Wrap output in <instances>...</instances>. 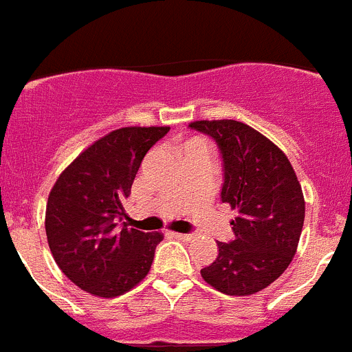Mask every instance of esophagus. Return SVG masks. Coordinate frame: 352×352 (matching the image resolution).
<instances>
[{"instance_id":"34e87169","label":"esophagus","mask_w":352,"mask_h":352,"mask_svg":"<svg viewBox=\"0 0 352 352\" xmlns=\"http://www.w3.org/2000/svg\"><path fill=\"white\" fill-rule=\"evenodd\" d=\"M170 235H173L174 239H178V241H190V239H192V234H182V232H170Z\"/></svg>"}]
</instances>
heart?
Wrapping results in <instances>:
<instances>
[{"instance_id":"b5f03b06","label":"heart","mask_w":352,"mask_h":352,"mask_svg":"<svg viewBox=\"0 0 352 352\" xmlns=\"http://www.w3.org/2000/svg\"><path fill=\"white\" fill-rule=\"evenodd\" d=\"M188 144H206L204 141H201V140H193V141H190Z\"/></svg>"}]
</instances>
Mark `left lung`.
<instances>
[{
	"label": "left lung",
	"instance_id": "obj_1",
	"mask_svg": "<svg viewBox=\"0 0 352 352\" xmlns=\"http://www.w3.org/2000/svg\"><path fill=\"white\" fill-rule=\"evenodd\" d=\"M190 127L216 141L223 159L221 202L237 211L235 239L201 270L225 295L246 296L272 285L292 263L305 218L302 186L269 138L237 120H197Z\"/></svg>",
	"mask_w": 352,
	"mask_h": 352
}]
</instances>
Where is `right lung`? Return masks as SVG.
Returning a JSON list of instances; mask_svg holds the SVG:
<instances>
[{"label":"right lung","instance_id":"add662e5","mask_svg":"<svg viewBox=\"0 0 352 352\" xmlns=\"http://www.w3.org/2000/svg\"><path fill=\"white\" fill-rule=\"evenodd\" d=\"M167 132L169 127L109 132L83 150L50 190L45 230L52 256L67 279L90 295H124L150 272L164 235L118 221L144 155Z\"/></svg>","mask_w":352,"mask_h":352}]
</instances>
